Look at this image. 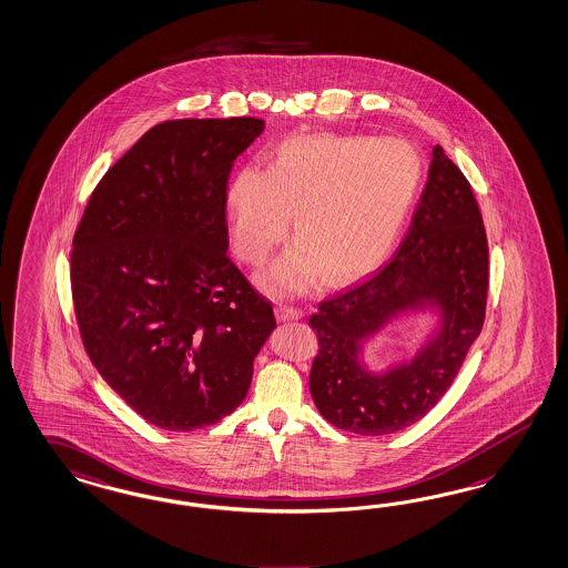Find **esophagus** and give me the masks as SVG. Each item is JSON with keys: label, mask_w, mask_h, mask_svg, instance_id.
Returning <instances> with one entry per match:
<instances>
[{"label": "esophagus", "mask_w": 568, "mask_h": 568, "mask_svg": "<svg viewBox=\"0 0 568 568\" xmlns=\"http://www.w3.org/2000/svg\"><path fill=\"white\" fill-rule=\"evenodd\" d=\"M277 320L280 322H296V320H303L305 317V311L298 307H288V305H280L276 308Z\"/></svg>", "instance_id": "obj_1"}]
</instances>
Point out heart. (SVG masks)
Segmentation results:
<instances>
[{"instance_id":"obj_1","label":"heart","mask_w":568,"mask_h":568,"mask_svg":"<svg viewBox=\"0 0 568 568\" xmlns=\"http://www.w3.org/2000/svg\"><path fill=\"white\" fill-rule=\"evenodd\" d=\"M423 179L419 151L403 139L303 134L277 143L267 170L246 163L226 186L232 244L260 265L296 241L261 274L276 294H301L324 276L344 286L379 267L398 241Z\"/></svg>"}]
</instances>
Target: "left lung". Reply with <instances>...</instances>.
Returning a JSON list of instances; mask_svg holds the SVG:
<instances>
[{"mask_svg": "<svg viewBox=\"0 0 568 568\" xmlns=\"http://www.w3.org/2000/svg\"><path fill=\"white\" fill-rule=\"evenodd\" d=\"M487 301V239L469 180L434 146L427 184L400 251L351 291L324 301L308 389L325 422L384 436L419 422L450 388L477 341ZM435 322L418 351L375 373L366 344L405 314Z\"/></svg>", "mask_w": 568, "mask_h": 568, "instance_id": "left-lung-1", "label": "left lung"}]
</instances>
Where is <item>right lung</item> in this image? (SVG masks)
<instances>
[{"instance_id": "right-lung-1", "label": "right lung", "mask_w": 568, "mask_h": 568, "mask_svg": "<svg viewBox=\"0 0 568 568\" xmlns=\"http://www.w3.org/2000/svg\"><path fill=\"white\" fill-rule=\"evenodd\" d=\"M260 118L168 120L130 146L89 199L70 282L82 344L145 422L193 432L251 386L276 327L272 303L227 257L226 184Z\"/></svg>"}]
</instances>
